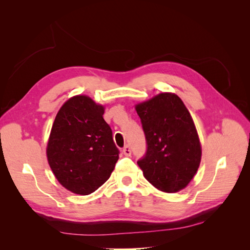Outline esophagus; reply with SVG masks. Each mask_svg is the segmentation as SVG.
Listing matches in <instances>:
<instances>
[{"label": "esophagus", "mask_w": 250, "mask_h": 250, "mask_svg": "<svg viewBox=\"0 0 250 250\" xmlns=\"http://www.w3.org/2000/svg\"><path fill=\"white\" fill-rule=\"evenodd\" d=\"M123 153L125 156H130L131 155V150L129 148V146H125L123 148Z\"/></svg>", "instance_id": "obj_1"}]
</instances>
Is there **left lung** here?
Instances as JSON below:
<instances>
[{
  "label": "left lung",
  "mask_w": 250,
  "mask_h": 250,
  "mask_svg": "<svg viewBox=\"0 0 250 250\" xmlns=\"http://www.w3.org/2000/svg\"><path fill=\"white\" fill-rule=\"evenodd\" d=\"M134 108L148 146L138 162L144 177L165 193L183 190L197 173L202 154L190 111L174 93H161Z\"/></svg>",
  "instance_id": "8db88e82"
}]
</instances>
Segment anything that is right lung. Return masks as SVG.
I'll use <instances>...</instances> for the list:
<instances>
[{
  "label": "right lung",
  "instance_id": "1",
  "mask_svg": "<svg viewBox=\"0 0 250 250\" xmlns=\"http://www.w3.org/2000/svg\"><path fill=\"white\" fill-rule=\"evenodd\" d=\"M104 110V105L90 97L76 95L63 103L52 125L48 163L58 183L74 194L98 190L110 177L119 158Z\"/></svg>",
  "mask_w": 250,
  "mask_h": 250
}]
</instances>
